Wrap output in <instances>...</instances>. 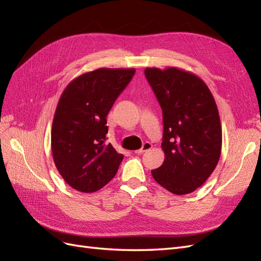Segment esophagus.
Wrapping results in <instances>:
<instances>
[{
    "instance_id": "34e87169",
    "label": "esophagus",
    "mask_w": 261,
    "mask_h": 261,
    "mask_svg": "<svg viewBox=\"0 0 261 261\" xmlns=\"http://www.w3.org/2000/svg\"><path fill=\"white\" fill-rule=\"evenodd\" d=\"M151 148H152V144H151L150 142H145V143H143L142 148L137 150L136 153H138V154H140V153H143V152H145V151H148V150H150Z\"/></svg>"
}]
</instances>
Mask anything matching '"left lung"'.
<instances>
[{
  "label": "left lung",
  "mask_w": 261,
  "mask_h": 261,
  "mask_svg": "<svg viewBox=\"0 0 261 261\" xmlns=\"http://www.w3.org/2000/svg\"><path fill=\"white\" fill-rule=\"evenodd\" d=\"M163 113V164L152 176L176 195L194 192L215 170L222 152V126L208 87L176 67L145 68Z\"/></svg>",
  "instance_id": "1"
}]
</instances>
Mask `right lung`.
Wrapping results in <instances>:
<instances>
[{
    "instance_id": "obj_1",
    "label": "right lung",
    "mask_w": 261,
    "mask_h": 261,
    "mask_svg": "<svg viewBox=\"0 0 261 261\" xmlns=\"http://www.w3.org/2000/svg\"><path fill=\"white\" fill-rule=\"evenodd\" d=\"M135 72V68H99L83 73L59 98L51 152L59 174L72 189L92 193L115 177L123 155L105 144L107 116Z\"/></svg>"
}]
</instances>
